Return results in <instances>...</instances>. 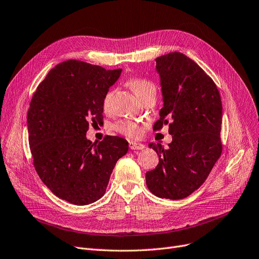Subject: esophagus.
<instances>
[{
  "label": "esophagus",
  "instance_id": "esophagus-1",
  "mask_svg": "<svg viewBox=\"0 0 259 259\" xmlns=\"http://www.w3.org/2000/svg\"><path fill=\"white\" fill-rule=\"evenodd\" d=\"M130 147H131V150H142V149H144V144L139 143V142L131 141L130 142Z\"/></svg>",
  "mask_w": 259,
  "mask_h": 259
}]
</instances>
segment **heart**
Returning <instances> with one entry per match:
<instances>
[{"label":"heart","mask_w":259,"mask_h":259,"mask_svg":"<svg viewBox=\"0 0 259 259\" xmlns=\"http://www.w3.org/2000/svg\"><path fill=\"white\" fill-rule=\"evenodd\" d=\"M126 85L133 91V93L136 95L140 100H143L146 96L156 93L155 85L147 79L140 78V77H134L130 78L126 81ZM113 91L109 90L103 97L102 100V107L105 113H110L112 110V100H113ZM115 130L120 133L121 135L132 139L139 138L143 133V125L141 123L130 120V119H123L116 123Z\"/></svg>","instance_id":"b5f03b06"}]
</instances>
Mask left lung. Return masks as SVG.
I'll return each instance as SVG.
<instances>
[{"mask_svg":"<svg viewBox=\"0 0 259 259\" xmlns=\"http://www.w3.org/2000/svg\"><path fill=\"white\" fill-rule=\"evenodd\" d=\"M156 67L164 103L153 130L167 124L173 141L167 150L150 143L159 163L145 174L146 186L160 198L183 199L202 186L223 153V104L212 78L186 55L159 57Z\"/></svg>","mask_w":259,"mask_h":259,"instance_id":"1","label":"left lung"}]
</instances>
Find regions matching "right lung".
I'll use <instances>...</instances> for the list:
<instances>
[{
	"mask_svg": "<svg viewBox=\"0 0 259 259\" xmlns=\"http://www.w3.org/2000/svg\"><path fill=\"white\" fill-rule=\"evenodd\" d=\"M122 69L67 60L51 69L34 92L27 113L33 166L57 197L76 205L105 194L110 174L128 142L106 136L86 139L90 123L103 121L102 100Z\"/></svg>",
	"mask_w": 259,
	"mask_h": 259,
	"instance_id": "obj_1",
	"label": "right lung"
}]
</instances>
